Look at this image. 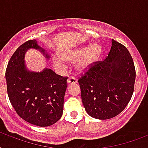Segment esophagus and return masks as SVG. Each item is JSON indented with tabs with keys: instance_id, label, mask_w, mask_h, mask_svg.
Instances as JSON below:
<instances>
[{
	"instance_id": "1",
	"label": "esophagus",
	"mask_w": 148,
	"mask_h": 148,
	"mask_svg": "<svg viewBox=\"0 0 148 148\" xmlns=\"http://www.w3.org/2000/svg\"><path fill=\"white\" fill-rule=\"evenodd\" d=\"M77 82V80L75 77H71L70 78L67 79V84H76Z\"/></svg>"
}]
</instances>
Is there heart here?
Returning a JSON list of instances; mask_svg holds the SVG:
<instances>
[{
  "mask_svg": "<svg viewBox=\"0 0 148 148\" xmlns=\"http://www.w3.org/2000/svg\"><path fill=\"white\" fill-rule=\"evenodd\" d=\"M102 53V49L98 45L81 47L74 51L64 52L61 54L64 60L74 63L76 62V69L79 72L88 71L99 59ZM54 63L58 67H64V62L60 58H54Z\"/></svg>",
  "mask_w": 148,
  "mask_h": 148,
  "instance_id": "obj_1",
  "label": "heart"
}]
</instances>
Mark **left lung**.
Wrapping results in <instances>:
<instances>
[{
    "label": "left lung",
    "instance_id": "obj_1",
    "mask_svg": "<svg viewBox=\"0 0 148 148\" xmlns=\"http://www.w3.org/2000/svg\"><path fill=\"white\" fill-rule=\"evenodd\" d=\"M135 77L134 64L128 50L112 40L105 60L95 62L78 80L87 113L99 120L119 114L132 97Z\"/></svg>",
    "mask_w": 148,
    "mask_h": 148
}]
</instances>
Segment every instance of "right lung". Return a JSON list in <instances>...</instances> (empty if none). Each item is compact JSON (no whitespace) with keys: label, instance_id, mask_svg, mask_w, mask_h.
Returning <instances> with one entry per match:
<instances>
[{"label":"right lung","instance_id":"right-lung-1","mask_svg":"<svg viewBox=\"0 0 148 148\" xmlns=\"http://www.w3.org/2000/svg\"><path fill=\"white\" fill-rule=\"evenodd\" d=\"M29 49L38 50L47 59L50 58L49 53L36 40L21 45L10 58L6 69L8 97L22 119L36 126H51L62 116L67 77L48 68L40 72L27 69L24 58Z\"/></svg>","mask_w":148,"mask_h":148}]
</instances>
